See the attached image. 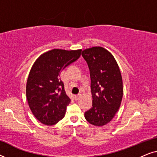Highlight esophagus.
<instances>
[{"label":"esophagus","instance_id":"34e87169","mask_svg":"<svg viewBox=\"0 0 157 157\" xmlns=\"http://www.w3.org/2000/svg\"><path fill=\"white\" fill-rule=\"evenodd\" d=\"M80 96H81L80 94H78V95H76V96H75V98H76V99H78V98H80Z\"/></svg>","mask_w":157,"mask_h":157}]
</instances>
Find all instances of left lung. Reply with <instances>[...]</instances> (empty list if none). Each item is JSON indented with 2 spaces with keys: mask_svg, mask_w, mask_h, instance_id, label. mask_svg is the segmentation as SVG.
Segmentation results:
<instances>
[{
  "mask_svg": "<svg viewBox=\"0 0 157 157\" xmlns=\"http://www.w3.org/2000/svg\"><path fill=\"white\" fill-rule=\"evenodd\" d=\"M91 76L92 107L85 112L86 121L102 126L110 122L119 110L123 97V81L113 56L106 49L95 46L81 53Z\"/></svg>",
  "mask_w": 157,
  "mask_h": 157,
  "instance_id": "8db88e82",
  "label": "left lung"
}]
</instances>
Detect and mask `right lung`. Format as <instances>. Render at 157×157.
Masks as SVG:
<instances>
[{"instance_id": "right-lung-1", "label": "right lung", "mask_w": 157, "mask_h": 157, "mask_svg": "<svg viewBox=\"0 0 157 157\" xmlns=\"http://www.w3.org/2000/svg\"><path fill=\"white\" fill-rule=\"evenodd\" d=\"M81 49H53L34 62L26 83V98L37 120L47 126L57 124L65 116L71 99L66 95L61 72L80 57Z\"/></svg>"}]
</instances>
